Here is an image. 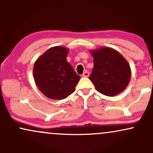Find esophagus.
<instances>
[{
    "label": "esophagus",
    "instance_id": "esophagus-1",
    "mask_svg": "<svg viewBox=\"0 0 153 153\" xmlns=\"http://www.w3.org/2000/svg\"><path fill=\"white\" fill-rule=\"evenodd\" d=\"M82 77H85V78H88V77L89 76V73H88V72H87V71L84 72V73H82Z\"/></svg>",
    "mask_w": 153,
    "mask_h": 153
}]
</instances>
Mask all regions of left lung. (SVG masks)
<instances>
[{"label":"left lung","mask_w":153,"mask_h":153,"mask_svg":"<svg viewBox=\"0 0 153 153\" xmlns=\"http://www.w3.org/2000/svg\"><path fill=\"white\" fill-rule=\"evenodd\" d=\"M94 68L89 79L96 91L107 96H114L127 87L131 79L130 66L118 51L103 47L90 50Z\"/></svg>","instance_id":"left-lung-1"}]
</instances>
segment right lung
<instances>
[{
  "mask_svg": "<svg viewBox=\"0 0 153 153\" xmlns=\"http://www.w3.org/2000/svg\"><path fill=\"white\" fill-rule=\"evenodd\" d=\"M69 49L52 47L36 59L33 68L34 82L42 94L50 99H66L74 92L80 77L68 62Z\"/></svg>",
  "mask_w": 153,
  "mask_h": 153,
  "instance_id": "obj_1",
  "label": "right lung"
}]
</instances>
